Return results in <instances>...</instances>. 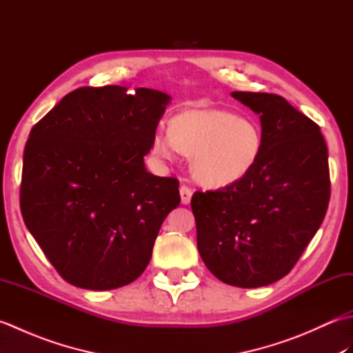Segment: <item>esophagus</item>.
Wrapping results in <instances>:
<instances>
[{
	"mask_svg": "<svg viewBox=\"0 0 353 353\" xmlns=\"http://www.w3.org/2000/svg\"><path fill=\"white\" fill-rule=\"evenodd\" d=\"M191 197H192V190L190 188V186L186 185H182L181 186V200L183 205H188L191 201Z\"/></svg>",
	"mask_w": 353,
	"mask_h": 353,
	"instance_id": "obj_1",
	"label": "esophagus"
}]
</instances>
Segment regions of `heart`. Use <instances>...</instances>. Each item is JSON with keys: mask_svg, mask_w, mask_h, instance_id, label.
I'll use <instances>...</instances> for the list:
<instances>
[{"mask_svg": "<svg viewBox=\"0 0 353 353\" xmlns=\"http://www.w3.org/2000/svg\"><path fill=\"white\" fill-rule=\"evenodd\" d=\"M174 148L191 156L192 172L208 186L241 181L256 165L262 132L250 118L224 109H191L171 119L170 137L157 133L153 152L171 159Z\"/></svg>", "mask_w": 353, "mask_h": 353, "instance_id": "b5f03b06", "label": "heart"}]
</instances>
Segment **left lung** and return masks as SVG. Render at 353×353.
<instances>
[{
  "label": "left lung",
  "instance_id": "1",
  "mask_svg": "<svg viewBox=\"0 0 353 353\" xmlns=\"http://www.w3.org/2000/svg\"><path fill=\"white\" fill-rule=\"evenodd\" d=\"M259 115L262 152L241 181L196 191L197 247L215 277L258 288L287 276L316 235L331 197L320 127L281 95L232 92Z\"/></svg>",
  "mask_w": 353,
  "mask_h": 353
}]
</instances>
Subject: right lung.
Instances as JSON below:
<instances>
[{"instance_id": "1", "label": "right lung", "mask_w": 353, "mask_h": 353, "mask_svg": "<svg viewBox=\"0 0 353 353\" xmlns=\"http://www.w3.org/2000/svg\"><path fill=\"white\" fill-rule=\"evenodd\" d=\"M170 100L147 88H79L30 132L22 219L71 285L114 290L147 268L165 216L181 203L177 179L144 165Z\"/></svg>"}]
</instances>
